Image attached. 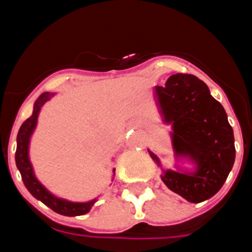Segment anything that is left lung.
Segmentation results:
<instances>
[{
	"instance_id": "8db88e82",
	"label": "left lung",
	"mask_w": 252,
	"mask_h": 252,
	"mask_svg": "<svg viewBox=\"0 0 252 252\" xmlns=\"http://www.w3.org/2000/svg\"><path fill=\"white\" fill-rule=\"evenodd\" d=\"M159 112L171 125V144L177 159L186 158L194 170L161 169V180L170 190L199 203L222 188L235 162V137L222 104L208 87L192 74L171 75L165 86L154 90ZM150 157L161 168L159 158Z\"/></svg>"
}]
</instances>
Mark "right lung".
Listing matches in <instances>:
<instances>
[{
    "instance_id": "add662e5",
    "label": "right lung",
    "mask_w": 252,
    "mask_h": 252,
    "mask_svg": "<svg viewBox=\"0 0 252 252\" xmlns=\"http://www.w3.org/2000/svg\"><path fill=\"white\" fill-rule=\"evenodd\" d=\"M54 95V93L45 92L40 95L39 98L35 101L34 103V111L32 115L26 120L20 127L19 133H17V146H16V154H15V160H16V166L20 170L21 174L22 182L28 188L29 192L34 195L36 199L43 202L45 206L51 208L54 212L59 213L63 216H69V217H74V216H82L86 215L91 211L93 204L95 203L97 198L88 202H70L59 198L50 193L43 184L40 183L37 178L34 174V169H32V164L29 158V146H30V139L32 132L35 131V127L37 125V117H39L40 110L41 107L49 101ZM113 177H115V169H113Z\"/></svg>"
}]
</instances>
